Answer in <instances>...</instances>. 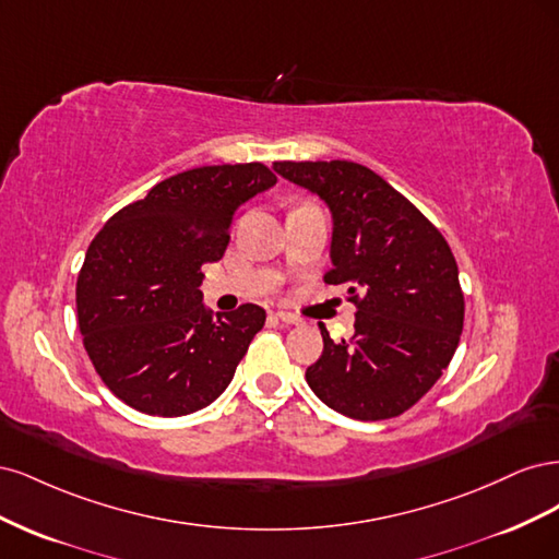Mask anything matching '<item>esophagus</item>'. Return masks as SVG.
Wrapping results in <instances>:
<instances>
[{"label": "esophagus", "instance_id": "34e87169", "mask_svg": "<svg viewBox=\"0 0 559 559\" xmlns=\"http://www.w3.org/2000/svg\"><path fill=\"white\" fill-rule=\"evenodd\" d=\"M275 319H280L282 324H300V317L292 314V312H284V310H277L275 312Z\"/></svg>", "mask_w": 559, "mask_h": 559}]
</instances>
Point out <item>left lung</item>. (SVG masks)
Masks as SVG:
<instances>
[{"mask_svg":"<svg viewBox=\"0 0 559 559\" xmlns=\"http://www.w3.org/2000/svg\"><path fill=\"white\" fill-rule=\"evenodd\" d=\"M275 173L326 202L333 216L326 284L357 306L354 335L306 370L335 413L389 419L425 396L452 361L464 329V294L452 251L429 218L380 175L352 160H282Z\"/></svg>","mask_w":559,"mask_h":559,"instance_id":"left-lung-1","label":"left lung"}]
</instances>
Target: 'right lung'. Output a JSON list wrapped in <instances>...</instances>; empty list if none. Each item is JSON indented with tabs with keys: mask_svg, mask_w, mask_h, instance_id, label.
Segmentation results:
<instances>
[{
	"mask_svg": "<svg viewBox=\"0 0 559 559\" xmlns=\"http://www.w3.org/2000/svg\"><path fill=\"white\" fill-rule=\"evenodd\" d=\"M275 183L263 163L195 167L95 235L76 280L79 329L97 376L130 408L181 417L230 384L265 310L245 302L214 317L200 267L224 257L235 214Z\"/></svg>",
	"mask_w": 559,
	"mask_h": 559,
	"instance_id": "obj_1",
	"label": "right lung"
}]
</instances>
